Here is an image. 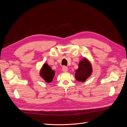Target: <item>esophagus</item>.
<instances>
[{"label":"esophagus","instance_id":"1","mask_svg":"<svg viewBox=\"0 0 127 127\" xmlns=\"http://www.w3.org/2000/svg\"><path fill=\"white\" fill-rule=\"evenodd\" d=\"M62 70H63V71H64V72H66V71H68V68L67 67H66V66H63V68H62Z\"/></svg>","mask_w":127,"mask_h":127}]
</instances>
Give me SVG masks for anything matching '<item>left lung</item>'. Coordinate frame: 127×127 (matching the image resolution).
I'll return each instance as SVG.
<instances>
[{
  "mask_svg": "<svg viewBox=\"0 0 127 127\" xmlns=\"http://www.w3.org/2000/svg\"><path fill=\"white\" fill-rule=\"evenodd\" d=\"M75 73V77L78 82H84L91 75L92 67L90 62L87 59L84 58L78 64V68Z\"/></svg>",
  "mask_w": 127,
  "mask_h": 127,
  "instance_id": "8db88e82",
  "label": "left lung"
}]
</instances>
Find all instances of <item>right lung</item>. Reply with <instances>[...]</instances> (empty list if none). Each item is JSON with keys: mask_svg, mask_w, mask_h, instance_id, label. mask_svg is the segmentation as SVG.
I'll use <instances>...</instances> for the list:
<instances>
[{"mask_svg": "<svg viewBox=\"0 0 127 127\" xmlns=\"http://www.w3.org/2000/svg\"><path fill=\"white\" fill-rule=\"evenodd\" d=\"M55 72L51 69V67L47 64H44L41 70H40V75L45 81L49 83L52 81L54 77Z\"/></svg>", "mask_w": 127, "mask_h": 127, "instance_id": "1", "label": "right lung"}]
</instances>
